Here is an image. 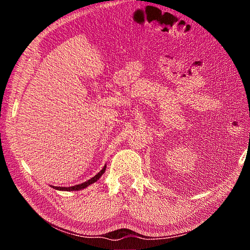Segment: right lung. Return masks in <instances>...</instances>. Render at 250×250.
<instances>
[{
	"label": "right lung",
	"instance_id": "1",
	"mask_svg": "<svg viewBox=\"0 0 250 250\" xmlns=\"http://www.w3.org/2000/svg\"><path fill=\"white\" fill-rule=\"evenodd\" d=\"M105 167H104L103 170H101L98 174H96L94 177H91L90 180H88L87 182H83V183L82 184H78V185H75V186H69V188H62V186H52L53 188L55 189H58V191H79V189H83V188H86L87 186H89L90 184L95 183V182H97V180L100 179V176L104 174V171H105Z\"/></svg>",
	"mask_w": 250,
	"mask_h": 250
}]
</instances>
